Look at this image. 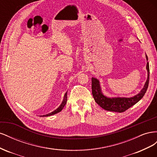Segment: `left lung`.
Instances as JSON below:
<instances>
[{"instance_id":"8db88e82","label":"left lung","mask_w":157,"mask_h":157,"mask_svg":"<svg viewBox=\"0 0 157 157\" xmlns=\"http://www.w3.org/2000/svg\"><path fill=\"white\" fill-rule=\"evenodd\" d=\"M147 61H148V57L146 55ZM147 70L148 73L147 81L144 88L136 96L132 98H110L104 96L102 94L99 80L96 78H92V95L95 101L103 109L109 111L122 113L133 106L144 97L149 86V65L147 63Z\"/></svg>"}]
</instances>
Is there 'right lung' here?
<instances>
[{"label":"right lung","mask_w":157,"mask_h":157,"mask_svg":"<svg viewBox=\"0 0 157 157\" xmlns=\"http://www.w3.org/2000/svg\"><path fill=\"white\" fill-rule=\"evenodd\" d=\"M67 92H66V93H65V96H64V98H63V100L62 103H61V104L60 105V106H59L58 109H56V110H55V111H54L53 112H52V113H50L47 114V115H45L40 116V117H48V116H51V115H55V114H56V113H58L60 112V111L63 109V107L65 105L66 103H67Z\"/></svg>","instance_id":"obj_1"}]
</instances>
